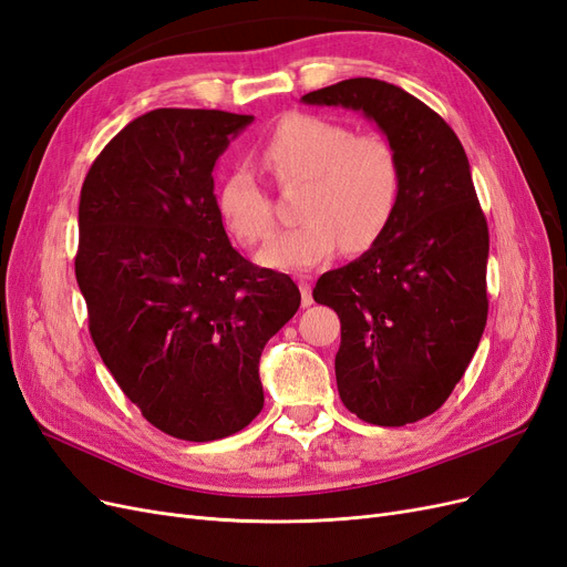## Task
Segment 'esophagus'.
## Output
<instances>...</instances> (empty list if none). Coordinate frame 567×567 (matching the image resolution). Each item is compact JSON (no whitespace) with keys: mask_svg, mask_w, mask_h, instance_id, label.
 <instances>
[{"mask_svg":"<svg viewBox=\"0 0 567 567\" xmlns=\"http://www.w3.org/2000/svg\"><path fill=\"white\" fill-rule=\"evenodd\" d=\"M298 286H300V302H302V307H310L312 302H315V298H312V286H310V281H298Z\"/></svg>","mask_w":567,"mask_h":567,"instance_id":"obj_1","label":"esophagus"}]
</instances>
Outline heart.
I'll return each instance as SVG.
<instances>
[{
  "instance_id": "heart-1",
  "label": "heart",
  "mask_w": 567,
  "mask_h": 567,
  "mask_svg": "<svg viewBox=\"0 0 567 567\" xmlns=\"http://www.w3.org/2000/svg\"><path fill=\"white\" fill-rule=\"evenodd\" d=\"M260 161L281 186L302 184L298 219L257 255L277 271H310L346 248L379 244L398 213L402 169L398 153L375 134H354L321 115H288L260 146ZM215 210L238 244H260L274 229L269 196L248 169H234L215 194Z\"/></svg>"
}]
</instances>
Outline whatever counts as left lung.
I'll use <instances>...</instances> for the list:
<instances>
[{"instance_id": "obj_1", "label": "left lung", "mask_w": 567, "mask_h": 567, "mask_svg": "<svg viewBox=\"0 0 567 567\" xmlns=\"http://www.w3.org/2000/svg\"><path fill=\"white\" fill-rule=\"evenodd\" d=\"M362 111L402 169L390 227L354 262L321 274L312 296L340 319L336 381L373 425L431 416L468 369L487 323L489 231L458 136L423 101L373 78L302 96Z\"/></svg>"}]
</instances>
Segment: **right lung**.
<instances>
[{
    "label": "right lung",
    "instance_id": "1",
    "mask_svg": "<svg viewBox=\"0 0 567 567\" xmlns=\"http://www.w3.org/2000/svg\"><path fill=\"white\" fill-rule=\"evenodd\" d=\"M252 115L156 109L120 130L80 192L78 286L115 383L158 431L210 442L260 414V357L298 312L288 274L238 252L213 169Z\"/></svg>",
    "mask_w": 567,
    "mask_h": 567
}]
</instances>
